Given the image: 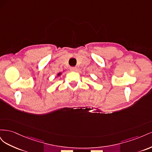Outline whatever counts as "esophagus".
Returning <instances> with one entry per match:
<instances>
[{
	"instance_id": "34e87169",
	"label": "esophagus",
	"mask_w": 152,
	"mask_h": 152,
	"mask_svg": "<svg viewBox=\"0 0 152 152\" xmlns=\"http://www.w3.org/2000/svg\"><path fill=\"white\" fill-rule=\"evenodd\" d=\"M77 68L76 67H70V70L72 72H75L77 71Z\"/></svg>"
}]
</instances>
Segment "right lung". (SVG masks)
<instances>
[{
	"label": "right lung",
	"instance_id": "1",
	"mask_svg": "<svg viewBox=\"0 0 152 152\" xmlns=\"http://www.w3.org/2000/svg\"><path fill=\"white\" fill-rule=\"evenodd\" d=\"M61 74H62V73H61V72H59V73H58V74H57V76H58V77H59Z\"/></svg>",
	"mask_w": 152,
	"mask_h": 152
}]
</instances>
